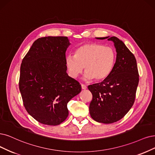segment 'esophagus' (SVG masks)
Returning <instances> with one entry per match:
<instances>
[{
	"mask_svg": "<svg viewBox=\"0 0 155 155\" xmlns=\"http://www.w3.org/2000/svg\"><path fill=\"white\" fill-rule=\"evenodd\" d=\"M81 87L82 89H87V86L86 85H85L84 84H81Z\"/></svg>",
	"mask_w": 155,
	"mask_h": 155,
	"instance_id": "obj_1",
	"label": "esophagus"
}]
</instances>
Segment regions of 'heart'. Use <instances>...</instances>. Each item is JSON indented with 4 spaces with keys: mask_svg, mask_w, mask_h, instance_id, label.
Instances as JSON below:
<instances>
[{
    "mask_svg": "<svg viewBox=\"0 0 155 155\" xmlns=\"http://www.w3.org/2000/svg\"><path fill=\"white\" fill-rule=\"evenodd\" d=\"M116 55L114 50L108 46L96 43H85L74 51V56L66 57L68 73L77 78L85 69L84 78L103 81L109 77L115 65Z\"/></svg>",
    "mask_w": 155,
    "mask_h": 155,
    "instance_id": "obj_1",
    "label": "heart"
}]
</instances>
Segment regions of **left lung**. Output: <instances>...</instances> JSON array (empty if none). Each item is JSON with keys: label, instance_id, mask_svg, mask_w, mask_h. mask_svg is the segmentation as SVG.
I'll list each match as a JSON object with an SVG mask.
<instances>
[{"label": "left lung", "instance_id": "obj_1", "mask_svg": "<svg viewBox=\"0 0 155 155\" xmlns=\"http://www.w3.org/2000/svg\"><path fill=\"white\" fill-rule=\"evenodd\" d=\"M112 41L116 49L114 69L104 81L89 85L93 94L90 115L94 121L110 124L122 119L133 106L139 75L134 55L117 38H96Z\"/></svg>", "mask_w": 155, "mask_h": 155}]
</instances>
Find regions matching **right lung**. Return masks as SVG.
I'll list each match as a JSON object with an SVG mask.
<instances>
[{
  "label": "right lung",
  "mask_w": 155,
  "mask_h": 155,
  "mask_svg": "<svg viewBox=\"0 0 155 155\" xmlns=\"http://www.w3.org/2000/svg\"><path fill=\"white\" fill-rule=\"evenodd\" d=\"M67 37L38 38L23 59L19 89L27 112L36 121L56 126L68 116V103L81 85L66 73Z\"/></svg>",
  "instance_id": "right-lung-1"
}]
</instances>
